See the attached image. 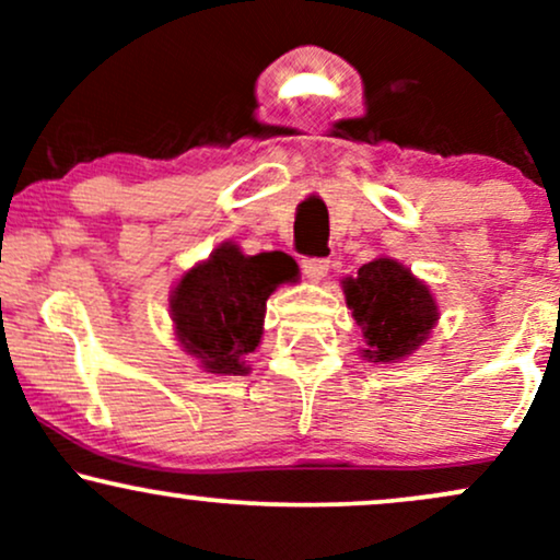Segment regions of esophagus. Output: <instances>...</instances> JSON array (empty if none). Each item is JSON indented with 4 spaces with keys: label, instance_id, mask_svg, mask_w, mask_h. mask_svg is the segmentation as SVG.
<instances>
[{
    "label": "esophagus",
    "instance_id": "obj_1",
    "mask_svg": "<svg viewBox=\"0 0 560 560\" xmlns=\"http://www.w3.org/2000/svg\"><path fill=\"white\" fill-rule=\"evenodd\" d=\"M329 271V258H305L302 260V273L307 276V279L313 281H320Z\"/></svg>",
    "mask_w": 560,
    "mask_h": 560
}]
</instances>
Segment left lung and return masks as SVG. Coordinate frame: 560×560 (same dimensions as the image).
Segmentation results:
<instances>
[{
	"label": "left lung",
	"mask_w": 560,
	"mask_h": 560,
	"mask_svg": "<svg viewBox=\"0 0 560 560\" xmlns=\"http://www.w3.org/2000/svg\"><path fill=\"white\" fill-rule=\"evenodd\" d=\"M345 298L363 329V355L374 363H395L410 355L436 324L429 287L389 258L365 262L355 279H345Z\"/></svg>",
	"instance_id": "left-lung-1"
}]
</instances>
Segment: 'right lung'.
I'll use <instances>...</instances> for the list:
<instances>
[{
  "label": "right lung",
  "instance_id": "right-lung-1",
  "mask_svg": "<svg viewBox=\"0 0 560 560\" xmlns=\"http://www.w3.org/2000/svg\"><path fill=\"white\" fill-rule=\"evenodd\" d=\"M294 276L298 262L284 253L242 255L236 244H221L173 289L178 342L210 374H247L244 358L260 342L266 300Z\"/></svg>",
  "mask_w": 560,
  "mask_h": 560
}]
</instances>
